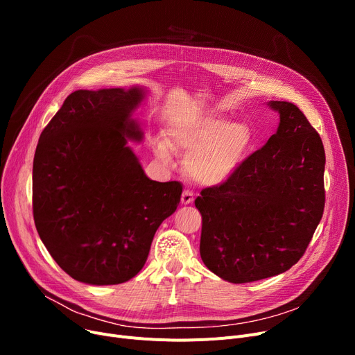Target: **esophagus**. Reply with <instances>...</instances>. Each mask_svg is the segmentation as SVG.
I'll list each match as a JSON object with an SVG mask.
<instances>
[{
  "instance_id": "obj_1",
  "label": "esophagus",
  "mask_w": 355,
  "mask_h": 355,
  "mask_svg": "<svg viewBox=\"0 0 355 355\" xmlns=\"http://www.w3.org/2000/svg\"><path fill=\"white\" fill-rule=\"evenodd\" d=\"M181 201H182V204H191V202L194 201V194H193V191L184 190V191H182V196H181Z\"/></svg>"
}]
</instances>
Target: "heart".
I'll list each match as a JSON object with an SVG mask.
<instances>
[{
    "label": "heart",
    "mask_w": 355,
    "mask_h": 355,
    "mask_svg": "<svg viewBox=\"0 0 355 355\" xmlns=\"http://www.w3.org/2000/svg\"><path fill=\"white\" fill-rule=\"evenodd\" d=\"M253 142L246 123H230L223 118H201L182 122L171 130V144L190 151L185 159L189 175L201 184L216 185L229 180L243 164ZM157 155L166 161L170 146L157 139Z\"/></svg>",
    "instance_id": "b5f03b06"
}]
</instances>
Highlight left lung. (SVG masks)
<instances>
[{
	"mask_svg": "<svg viewBox=\"0 0 355 355\" xmlns=\"http://www.w3.org/2000/svg\"><path fill=\"white\" fill-rule=\"evenodd\" d=\"M268 105L281 119L276 134L229 180L196 198L202 217V262L232 284L291 269L304 256L324 213L325 151L320 134L296 105Z\"/></svg>",
	"mask_w": 355,
	"mask_h": 355,
	"instance_id": "8db88e82",
	"label": "left lung"
}]
</instances>
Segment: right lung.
<instances>
[{
	"instance_id": "right-lung-1",
	"label": "right lung",
	"mask_w": 355,
	"mask_h": 355,
	"mask_svg": "<svg viewBox=\"0 0 355 355\" xmlns=\"http://www.w3.org/2000/svg\"><path fill=\"white\" fill-rule=\"evenodd\" d=\"M142 87L76 90L43 129L33 162V216L51 257L69 276L116 285L145 265L161 223L181 198L178 181L149 180L128 138Z\"/></svg>"
}]
</instances>
